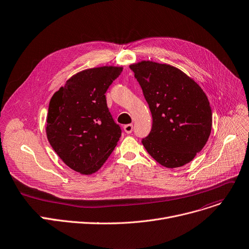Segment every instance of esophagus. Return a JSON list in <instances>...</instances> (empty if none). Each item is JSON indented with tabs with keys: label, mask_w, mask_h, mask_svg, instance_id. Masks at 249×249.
Instances as JSON below:
<instances>
[{
	"label": "esophagus",
	"mask_w": 249,
	"mask_h": 249,
	"mask_svg": "<svg viewBox=\"0 0 249 249\" xmlns=\"http://www.w3.org/2000/svg\"><path fill=\"white\" fill-rule=\"evenodd\" d=\"M123 128H124V131L126 132L127 134H130L131 132L133 131V125H132V124H127V125H125Z\"/></svg>",
	"instance_id": "obj_1"
}]
</instances>
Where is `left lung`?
<instances>
[{
  "label": "left lung",
  "mask_w": 249,
  "mask_h": 249,
  "mask_svg": "<svg viewBox=\"0 0 249 249\" xmlns=\"http://www.w3.org/2000/svg\"><path fill=\"white\" fill-rule=\"evenodd\" d=\"M152 114V129L142 144L162 166L189 163L206 144L212 127L209 101L192 79L166 64L130 66Z\"/></svg>",
  "instance_id": "1"
}]
</instances>
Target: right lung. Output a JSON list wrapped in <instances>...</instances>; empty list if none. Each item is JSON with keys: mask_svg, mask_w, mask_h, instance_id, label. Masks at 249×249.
<instances>
[{"mask_svg": "<svg viewBox=\"0 0 249 249\" xmlns=\"http://www.w3.org/2000/svg\"><path fill=\"white\" fill-rule=\"evenodd\" d=\"M121 72L120 67L82 71L50 101L48 140L63 162L77 172L98 171L121 137V127L114 121L105 96Z\"/></svg>", "mask_w": 249, "mask_h": 249, "instance_id": "1", "label": "right lung"}]
</instances>
